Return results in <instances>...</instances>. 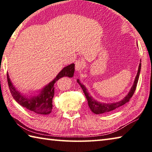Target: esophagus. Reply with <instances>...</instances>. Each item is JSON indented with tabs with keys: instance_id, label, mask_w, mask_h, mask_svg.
<instances>
[{
	"instance_id": "34e87169",
	"label": "esophagus",
	"mask_w": 152,
	"mask_h": 152,
	"mask_svg": "<svg viewBox=\"0 0 152 152\" xmlns=\"http://www.w3.org/2000/svg\"><path fill=\"white\" fill-rule=\"evenodd\" d=\"M75 69L77 71H81L82 69H83V66H84V63L83 61H76L75 62Z\"/></svg>"
}]
</instances>
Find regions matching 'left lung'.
I'll use <instances>...</instances> for the list:
<instances>
[{"label": "left lung", "mask_w": 152, "mask_h": 152, "mask_svg": "<svg viewBox=\"0 0 152 152\" xmlns=\"http://www.w3.org/2000/svg\"><path fill=\"white\" fill-rule=\"evenodd\" d=\"M141 66V64L140 63L139 65L137 74V75L135 77V81H134V83L133 86L131 87L130 91H129L127 95L122 99V100L117 102L116 103L105 104V103H101L99 102L96 101V99H94L92 98V96H91L90 94L88 93V91L86 88V87L84 86L80 81H79V79H77V83L79 84V86H81L82 89H83L84 94H85L86 98L88 99V106L89 107V108H90V110L96 114L106 113H108V112H110L112 110H115L116 108H118V107H121L123 105H124V104H125L126 102H128L130 100L131 97L133 96L134 93H135V91L137 88V82L139 80V74H140Z\"/></svg>", "instance_id": "left-lung-1"}]
</instances>
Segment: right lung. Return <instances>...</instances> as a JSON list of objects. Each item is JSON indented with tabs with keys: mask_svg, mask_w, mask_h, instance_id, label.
Returning a JSON list of instances; mask_svg holds the SVG:
<instances>
[{
	"mask_svg": "<svg viewBox=\"0 0 152 152\" xmlns=\"http://www.w3.org/2000/svg\"><path fill=\"white\" fill-rule=\"evenodd\" d=\"M75 64H71L62 69V71L57 75L53 81L48 83L45 88L42 89L38 96L28 97L20 93L19 91L15 88L11 81L10 80L9 74L7 73V81H8L9 88L17 103L21 106L27 108V110L36 114H48L52 112L53 109V98L54 95V83L63 77H72L74 75Z\"/></svg>",
	"mask_w": 152,
	"mask_h": 152,
	"instance_id": "add662e5",
	"label": "right lung"
}]
</instances>
